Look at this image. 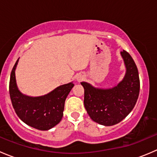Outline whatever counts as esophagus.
Here are the masks:
<instances>
[{"mask_svg":"<svg viewBox=\"0 0 157 157\" xmlns=\"http://www.w3.org/2000/svg\"><path fill=\"white\" fill-rule=\"evenodd\" d=\"M82 80V77H77V81H80V80Z\"/></svg>","mask_w":157,"mask_h":157,"instance_id":"esophagus-1","label":"esophagus"}]
</instances>
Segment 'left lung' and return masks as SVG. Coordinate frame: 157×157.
<instances>
[{
	"label": "left lung",
	"mask_w": 157,
	"mask_h": 157,
	"mask_svg": "<svg viewBox=\"0 0 157 157\" xmlns=\"http://www.w3.org/2000/svg\"><path fill=\"white\" fill-rule=\"evenodd\" d=\"M126 72L124 78L112 88L94 87L81 82L84 88V106L93 121L112 126L122 121L132 111L138 99L140 79L138 71L129 53L121 52Z\"/></svg>",
	"instance_id": "obj_1"
}]
</instances>
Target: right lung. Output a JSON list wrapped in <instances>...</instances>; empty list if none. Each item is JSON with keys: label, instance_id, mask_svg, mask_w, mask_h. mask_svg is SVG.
<instances>
[{"label": "right lung", "instance_id": "obj_1", "mask_svg": "<svg viewBox=\"0 0 157 157\" xmlns=\"http://www.w3.org/2000/svg\"><path fill=\"white\" fill-rule=\"evenodd\" d=\"M19 58L10 74L9 92L13 107L19 118L27 125L40 131H48L58 124L63 117L64 102L73 82L58 86L50 93L40 96L23 94L17 86L15 71Z\"/></svg>", "mask_w": 157, "mask_h": 157}]
</instances>
